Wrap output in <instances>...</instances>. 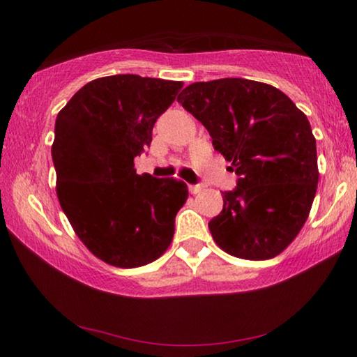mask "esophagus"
<instances>
[{
	"label": "esophagus",
	"mask_w": 357,
	"mask_h": 357,
	"mask_svg": "<svg viewBox=\"0 0 357 357\" xmlns=\"http://www.w3.org/2000/svg\"><path fill=\"white\" fill-rule=\"evenodd\" d=\"M188 190H190V193L197 195V193L202 192L203 187H202V185H188Z\"/></svg>",
	"instance_id": "34e87169"
}]
</instances>
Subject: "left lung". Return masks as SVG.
Listing matches in <instances>:
<instances>
[{"label":"left lung","mask_w":357,"mask_h":357,"mask_svg":"<svg viewBox=\"0 0 357 357\" xmlns=\"http://www.w3.org/2000/svg\"><path fill=\"white\" fill-rule=\"evenodd\" d=\"M177 100L237 175V187L222 192V211L208 222L214 242L245 260L280 255L307 221L319 183L307 116L284 92L242 77L193 82Z\"/></svg>","instance_id":"left-lung-1"}]
</instances>
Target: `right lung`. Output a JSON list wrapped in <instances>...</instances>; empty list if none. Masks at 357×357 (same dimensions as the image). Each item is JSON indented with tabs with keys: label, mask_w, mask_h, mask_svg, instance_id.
<instances>
[{
	"label": "right lung",
	"mask_w": 357,
	"mask_h": 357,
	"mask_svg": "<svg viewBox=\"0 0 357 357\" xmlns=\"http://www.w3.org/2000/svg\"><path fill=\"white\" fill-rule=\"evenodd\" d=\"M183 82L138 75L82 86L55 121L52 146L63 213L97 258L119 268L154 261L174 237L187 183L138 175L135 158Z\"/></svg>",
	"instance_id": "obj_1"
}]
</instances>
